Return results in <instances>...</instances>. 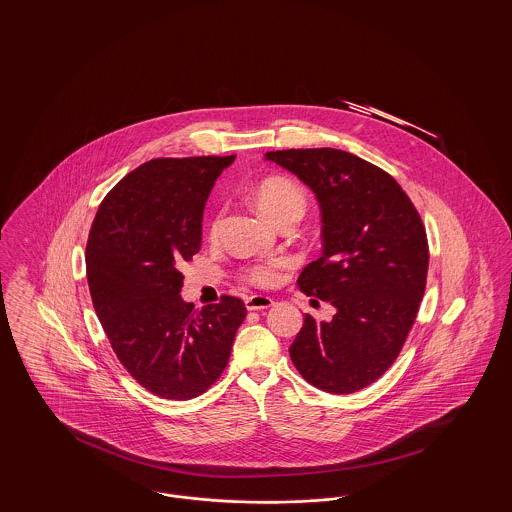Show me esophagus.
<instances>
[{
    "instance_id": "1",
    "label": "esophagus",
    "mask_w": 512,
    "mask_h": 512,
    "mask_svg": "<svg viewBox=\"0 0 512 512\" xmlns=\"http://www.w3.org/2000/svg\"><path fill=\"white\" fill-rule=\"evenodd\" d=\"M272 303H274V301H272V297H268V295H249V297L245 299V307H247V311H261V309H268Z\"/></svg>"
}]
</instances>
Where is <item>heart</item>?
I'll use <instances>...</instances> for the list:
<instances>
[{"instance_id": "heart-1", "label": "heart", "mask_w": 512, "mask_h": 512, "mask_svg": "<svg viewBox=\"0 0 512 512\" xmlns=\"http://www.w3.org/2000/svg\"><path fill=\"white\" fill-rule=\"evenodd\" d=\"M253 201L259 207V211L274 224L297 222L307 211L305 190L286 176L263 178L253 190ZM219 226L220 217H215L209 224V234L217 236ZM278 268H280V261H265V263L247 265L242 270V278L253 286H270L276 280Z\"/></svg>"}]
</instances>
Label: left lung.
Returning a JSON list of instances; mask_svg holds the SVG:
<instances>
[{"label": "left lung", "mask_w": 512, "mask_h": 512, "mask_svg": "<svg viewBox=\"0 0 512 512\" xmlns=\"http://www.w3.org/2000/svg\"><path fill=\"white\" fill-rule=\"evenodd\" d=\"M297 174L322 211V257L303 268L299 290L336 307L332 320L305 315L290 357L328 393L376 382L399 357L426 290L428 238L397 180L332 147L268 151Z\"/></svg>", "instance_id": "obj_1"}]
</instances>
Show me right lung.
Returning <instances> with one entry per match:
<instances>
[{
    "mask_svg": "<svg viewBox=\"0 0 512 512\" xmlns=\"http://www.w3.org/2000/svg\"><path fill=\"white\" fill-rule=\"evenodd\" d=\"M228 157H159L103 197L86 244L92 303L128 374L163 399L209 390L228 365L247 309L234 295L184 303L180 267L201 249V219Z\"/></svg>",
    "mask_w": 512,
    "mask_h": 512,
    "instance_id": "1",
    "label": "right lung"
}]
</instances>
